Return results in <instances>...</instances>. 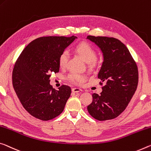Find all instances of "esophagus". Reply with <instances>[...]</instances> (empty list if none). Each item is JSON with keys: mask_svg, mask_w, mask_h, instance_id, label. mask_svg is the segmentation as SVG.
<instances>
[{"mask_svg": "<svg viewBox=\"0 0 151 151\" xmlns=\"http://www.w3.org/2000/svg\"><path fill=\"white\" fill-rule=\"evenodd\" d=\"M72 91H73V92H74V93H78V92H80V91H81V88H77V87H74V88H73V89H72Z\"/></svg>", "mask_w": 151, "mask_h": 151, "instance_id": "obj_1", "label": "esophagus"}]
</instances>
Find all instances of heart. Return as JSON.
Returning <instances> with one entry per match:
<instances>
[{"label": "heart", "instance_id": "1", "mask_svg": "<svg viewBox=\"0 0 151 151\" xmlns=\"http://www.w3.org/2000/svg\"><path fill=\"white\" fill-rule=\"evenodd\" d=\"M75 52L82 57L86 63H88L89 67L95 65V60L97 58V52L89 44L86 42H81L76 45ZM68 52L67 50H64L60 54L58 58V64L60 68H65L68 60ZM86 76L80 73H70L68 76V79L70 82L76 85H80L84 82Z\"/></svg>", "mask_w": 151, "mask_h": 151}]
</instances>
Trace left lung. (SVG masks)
Wrapping results in <instances>:
<instances>
[{
  "label": "left lung",
  "mask_w": 151,
  "mask_h": 151,
  "mask_svg": "<svg viewBox=\"0 0 151 151\" xmlns=\"http://www.w3.org/2000/svg\"><path fill=\"white\" fill-rule=\"evenodd\" d=\"M101 49L104 62L98 74L103 83L100 95L93 93L88 113L99 121L118 117L124 111L137 88L138 71L127 47L114 37L88 35Z\"/></svg>",
  "instance_id": "obj_1"
}]
</instances>
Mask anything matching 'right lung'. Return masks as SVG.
<instances>
[{"label": "right lung", "mask_w": 151, "mask_h": 151, "mask_svg": "<svg viewBox=\"0 0 151 151\" xmlns=\"http://www.w3.org/2000/svg\"><path fill=\"white\" fill-rule=\"evenodd\" d=\"M76 36H47L29 43L17 60L12 80L17 95L26 111L47 121L63 111L71 94L69 86L55 90L50 84L52 73H58V58Z\"/></svg>", "instance_id": "1"}]
</instances>
